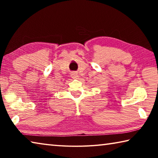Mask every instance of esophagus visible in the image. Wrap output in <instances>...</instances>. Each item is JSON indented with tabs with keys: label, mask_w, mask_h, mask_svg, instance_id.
Masks as SVG:
<instances>
[{
	"label": "esophagus",
	"mask_w": 158,
	"mask_h": 158,
	"mask_svg": "<svg viewBox=\"0 0 158 158\" xmlns=\"http://www.w3.org/2000/svg\"><path fill=\"white\" fill-rule=\"evenodd\" d=\"M71 77H73V79H78V78H79V75H78V74H77V73H75V72H73V73H71Z\"/></svg>",
	"instance_id": "1"
}]
</instances>
